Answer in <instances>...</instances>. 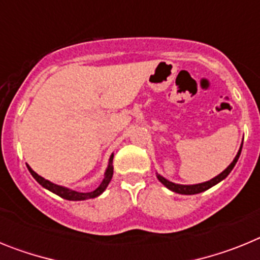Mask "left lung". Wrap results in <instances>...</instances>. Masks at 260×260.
<instances>
[{
    "instance_id": "obj_1",
    "label": "left lung",
    "mask_w": 260,
    "mask_h": 260,
    "mask_svg": "<svg viewBox=\"0 0 260 260\" xmlns=\"http://www.w3.org/2000/svg\"><path fill=\"white\" fill-rule=\"evenodd\" d=\"M241 150H242V146L240 147V151L237 152V155H236V157H234L233 161L231 162V165H229V167L226 168L224 172H221L219 176H216L215 178L207 181V182L197 183V185H178V183H173V182H171V181H168L167 178H164V177L160 176V174H157V180L160 181V182H161L165 187H168V189L172 190V191L177 192V194H183V195L199 194V192L206 191V190H208L210 187H212V186H215L216 183H219L220 181H222L224 178H226V177H228V174L232 172V169L234 168L236 162L238 161V157H240V155H241Z\"/></svg>"
}]
</instances>
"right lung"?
<instances>
[{"mask_svg": "<svg viewBox=\"0 0 260 260\" xmlns=\"http://www.w3.org/2000/svg\"><path fill=\"white\" fill-rule=\"evenodd\" d=\"M112 162H113V155L110 156L109 158V165H108L107 171H105L104 180L102 181V183H100V186H99L98 189L93 190V191L91 192H79L75 191V190L68 189V187H63V186L56 185V183L50 182V181L45 180V178H43L41 176H39L38 173H35V172L32 171L29 165H27V168H28V171L29 173L32 174V177H34L43 187H45V189L49 190V191L54 192V194L61 197V198L68 199V201H86V199L96 198V197H99L100 194H103L104 190L107 189V186L109 185L110 180H112V177H113V165H112Z\"/></svg>", "mask_w": 260, "mask_h": 260, "instance_id": "add662e5", "label": "right lung"}]
</instances>
